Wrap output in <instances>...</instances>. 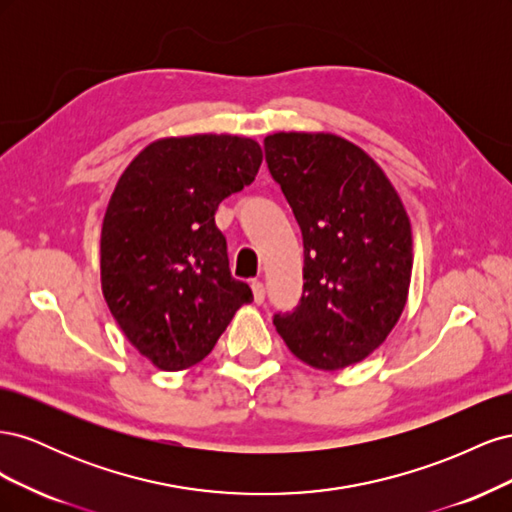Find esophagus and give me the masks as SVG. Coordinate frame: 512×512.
<instances>
[{"mask_svg":"<svg viewBox=\"0 0 512 512\" xmlns=\"http://www.w3.org/2000/svg\"><path fill=\"white\" fill-rule=\"evenodd\" d=\"M252 294H254V303H265V286H262V282H258V280H254L252 284Z\"/></svg>","mask_w":512,"mask_h":512,"instance_id":"esophagus-1","label":"esophagus"}]
</instances>
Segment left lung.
I'll return each instance as SVG.
<instances>
[{
    "label": "left lung",
    "mask_w": 512,
    "mask_h": 512,
    "mask_svg": "<svg viewBox=\"0 0 512 512\" xmlns=\"http://www.w3.org/2000/svg\"><path fill=\"white\" fill-rule=\"evenodd\" d=\"M267 164L303 235V297L273 324L305 365L337 371L380 348L404 312L412 226L384 170L331 132H275Z\"/></svg>",
    "instance_id": "left-lung-1"
}]
</instances>
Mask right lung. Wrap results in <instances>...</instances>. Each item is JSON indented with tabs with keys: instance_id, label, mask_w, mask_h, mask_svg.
I'll return each mask as SVG.
<instances>
[{
	"instance_id": "right-lung-1",
	"label": "right lung",
	"mask_w": 512,
	"mask_h": 512,
	"mask_svg": "<svg viewBox=\"0 0 512 512\" xmlns=\"http://www.w3.org/2000/svg\"><path fill=\"white\" fill-rule=\"evenodd\" d=\"M260 164L254 138L166 136L115 185L100 232L102 294L128 342L162 371L203 361L237 309L254 301L230 275L215 211Z\"/></svg>"
}]
</instances>
